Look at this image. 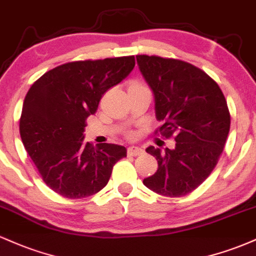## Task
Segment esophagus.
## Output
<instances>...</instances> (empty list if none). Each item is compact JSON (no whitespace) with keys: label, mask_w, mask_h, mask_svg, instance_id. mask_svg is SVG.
I'll use <instances>...</instances> for the list:
<instances>
[{"label":"esophagus","mask_w":256,"mask_h":256,"mask_svg":"<svg viewBox=\"0 0 256 256\" xmlns=\"http://www.w3.org/2000/svg\"><path fill=\"white\" fill-rule=\"evenodd\" d=\"M143 154V150L138 146H128V156H138V155Z\"/></svg>","instance_id":"1"}]
</instances>
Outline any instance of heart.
Wrapping results in <instances>:
<instances>
[{
  "mask_svg": "<svg viewBox=\"0 0 256 256\" xmlns=\"http://www.w3.org/2000/svg\"><path fill=\"white\" fill-rule=\"evenodd\" d=\"M134 84H138V83H134Z\"/></svg>",
  "mask_w": 256,
  "mask_h": 256,
  "instance_id": "b5f03b06",
  "label": "heart"
}]
</instances>
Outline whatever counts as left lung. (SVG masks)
Listing matches in <instances>:
<instances>
[{
  "mask_svg": "<svg viewBox=\"0 0 256 256\" xmlns=\"http://www.w3.org/2000/svg\"><path fill=\"white\" fill-rule=\"evenodd\" d=\"M137 64L155 98V134L173 137L174 149L148 146L158 171L143 184L158 195L182 198L207 179L224 149L230 131V112L216 82L194 64L137 55Z\"/></svg>",
  "mask_w": 256,
  "mask_h": 256,
  "instance_id": "1",
  "label": "left lung"
}]
</instances>
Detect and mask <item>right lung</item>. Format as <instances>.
<instances>
[{
	"instance_id": "right-lung-1",
	"label": "right lung",
	"mask_w": 256,
	"mask_h": 256,
	"mask_svg": "<svg viewBox=\"0 0 256 256\" xmlns=\"http://www.w3.org/2000/svg\"><path fill=\"white\" fill-rule=\"evenodd\" d=\"M134 67V56L67 62L37 79L26 94L20 136L43 182L67 198L98 192L113 166L126 156L122 146L84 140L85 120L100 100Z\"/></svg>"
}]
</instances>
